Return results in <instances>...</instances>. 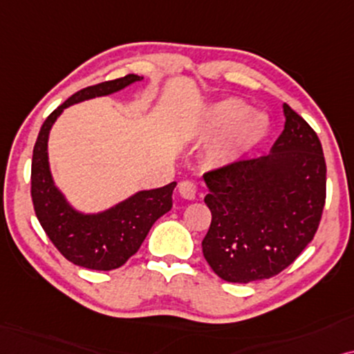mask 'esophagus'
Segmentation results:
<instances>
[{"label": "esophagus", "mask_w": 354, "mask_h": 354, "mask_svg": "<svg viewBox=\"0 0 354 354\" xmlns=\"http://www.w3.org/2000/svg\"><path fill=\"white\" fill-rule=\"evenodd\" d=\"M180 194L185 197V199H194L196 197V185L189 180H185L180 183Z\"/></svg>", "instance_id": "34e87169"}]
</instances>
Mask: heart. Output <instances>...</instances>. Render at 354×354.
Returning <instances> with one entry per match:
<instances>
[{"label":"heart","mask_w":354,"mask_h":354,"mask_svg":"<svg viewBox=\"0 0 354 354\" xmlns=\"http://www.w3.org/2000/svg\"><path fill=\"white\" fill-rule=\"evenodd\" d=\"M267 128L266 116L261 113H248V106L236 98L216 103L209 115L210 133L221 134L230 129L216 152V157L223 162L254 147L267 134Z\"/></svg>","instance_id":"b5f03b06"}]
</instances>
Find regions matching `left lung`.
Instances as JSON below:
<instances>
[{
  "mask_svg": "<svg viewBox=\"0 0 354 354\" xmlns=\"http://www.w3.org/2000/svg\"><path fill=\"white\" fill-rule=\"evenodd\" d=\"M285 129L272 152L204 173L212 223L202 252L232 283L272 279L291 266L317 232L327 167L315 131L283 105Z\"/></svg>",
  "mask_w": 354,
  "mask_h": 354,
  "instance_id": "obj_1",
  "label": "left lung"
}]
</instances>
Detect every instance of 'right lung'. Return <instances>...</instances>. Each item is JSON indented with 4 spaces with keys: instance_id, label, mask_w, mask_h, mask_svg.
<instances>
[{
    "instance_id": "obj_1",
    "label": "right lung",
    "mask_w": 354,
    "mask_h": 354,
    "mask_svg": "<svg viewBox=\"0 0 354 354\" xmlns=\"http://www.w3.org/2000/svg\"><path fill=\"white\" fill-rule=\"evenodd\" d=\"M140 79L128 74L75 92L46 118L34 145L30 196L35 215L53 246L74 266L103 272L124 266L139 251L155 221L173 207L174 181L158 189L140 191L102 214L84 215L64 201L51 180L46 144L51 126L61 111L73 103L121 91Z\"/></svg>"
}]
</instances>
